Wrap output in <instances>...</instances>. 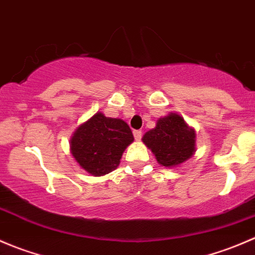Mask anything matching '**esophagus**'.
<instances>
[{
    "instance_id": "obj_1",
    "label": "esophagus",
    "mask_w": 255,
    "mask_h": 255,
    "mask_svg": "<svg viewBox=\"0 0 255 255\" xmlns=\"http://www.w3.org/2000/svg\"><path fill=\"white\" fill-rule=\"evenodd\" d=\"M133 135H134L135 140L142 139V130H133Z\"/></svg>"
}]
</instances>
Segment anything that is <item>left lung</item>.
<instances>
[{
    "label": "left lung",
    "instance_id": "8db88e82",
    "mask_svg": "<svg viewBox=\"0 0 255 255\" xmlns=\"http://www.w3.org/2000/svg\"><path fill=\"white\" fill-rule=\"evenodd\" d=\"M160 165L174 168L191 158L196 151V133L181 116L169 113L156 121V126L142 138Z\"/></svg>",
    "mask_w": 255,
    "mask_h": 255
}]
</instances>
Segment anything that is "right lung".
Returning a JSON list of instances; mask_svg holds the SVG:
<instances>
[{"label":"right lung","mask_w":255,"mask_h":255,"mask_svg":"<svg viewBox=\"0 0 255 255\" xmlns=\"http://www.w3.org/2000/svg\"><path fill=\"white\" fill-rule=\"evenodd\" d=\"M134 140L125 121L97 112L70 138V151L82 169L102 176L117 169L123 151Z\"/></svg>","instance_id":"add662e5"}]
</instances>
